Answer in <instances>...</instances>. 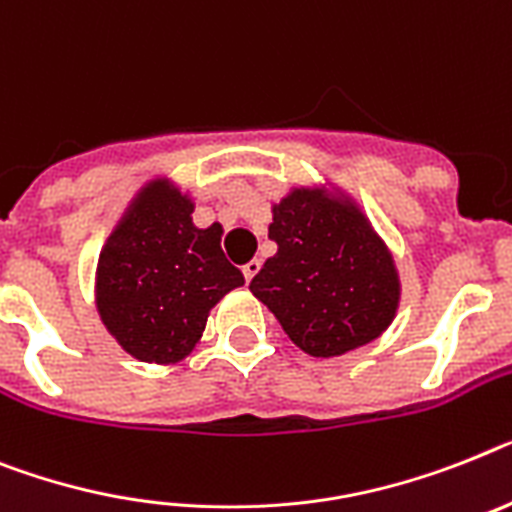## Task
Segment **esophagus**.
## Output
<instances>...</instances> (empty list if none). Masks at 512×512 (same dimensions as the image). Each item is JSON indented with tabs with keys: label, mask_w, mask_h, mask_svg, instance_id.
<instances>
[{
	"label": "esophagus",
	"mask_w": 512,
	"mask_h": 512,
	"mask_svg": "<svg viewBox=\"0 0 512 512\" xmlns=\"http://www.w3.org/2000/svg\"><path fill=\"white\" fill-rule=\"evenodd\" d=\"M260 265H263V263H260V260H249V263L247 265H244V268H242V273H244V281H252V278H255V273H257V270H260Z\"/></svg>",
	"instance_id": "34e87169"
}]
</instances>
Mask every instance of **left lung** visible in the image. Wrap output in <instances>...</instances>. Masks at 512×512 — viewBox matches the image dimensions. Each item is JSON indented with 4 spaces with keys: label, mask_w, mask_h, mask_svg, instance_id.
I'll return each instance as SVG.
<instances>
[{
    "label": "left lung",
    "mask_w": 512,
    "mask_h": 512,
    "mask_svg": "<svg viewBox=\"0 0 512 512\" xmlns=\"http://www.w3.org/2000/svg\"><path fill=\"white\" fill-rule=\"evenodd\" d=\"M270 213L278 252L249 291L286 336L317 359L377 341L398 315L401 276L362 205L333 182L294 184Z\"/></svg>",
    "instance_id": "obj_1"
}]
</instances>
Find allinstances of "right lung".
Instances as JSON below:
<instances>
[{
	"mask_svg": "<svg viewBox=\"0 0 512 512\" xmlns=\"http://www.w3.org/2000/svg\"><path fill=\"white\" fill-rule=\"evenodd\" d=\"M195 197L153 176L130 197L96 263L103 328L137 362L176 364L203 338L210 309L244 286L221 249V223L192 221Z\"/></svg>",
	"mask_w": 512,
	"mask_h": 512,
	"instance_id": "right-lung-1",
	"label": "right lung"
}]
</instances>
